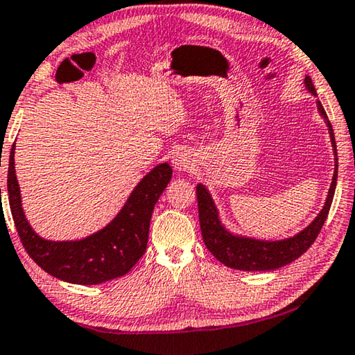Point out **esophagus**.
<instances>
[{
  "label": "esophagus",
  "mask_w": 355,
  "mask_h": 355,
  "mask_svg": "<svg viewBox=\"0 0 355 355\" xmlns=\"http://www.w3.org/2000/svg\"><path fill=\"white\" fill-rule=\"evenodd\" d=\"M191 165H193V160H191V157L187 153H178L173 157V166L176 171L190 170Z\"/></svg>",
  "instance_id": "1"
}]
</instances>
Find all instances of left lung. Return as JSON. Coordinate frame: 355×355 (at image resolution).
<instances>
[{"label":"left lung","mask_w":355,"mask_h":355,"mask_svg":"<svg viewBox=\"0 0 355 355\" xmlns=\"http://www.w3.org/2000/svg\"><path fill=\"white\" fill-rule=\"evenodd\" d=\"M307 90L316 96V90L313 87L312 79L306 76L304 79ZM320 115L326 120V126L329 128V135L335 153V171L332 178L331 189H329L327 200L324 207L321 209L318 216L310 223V225L301 231L300 234L293 235L290 239L277 240V241H266L256 240L250 237H240L227 231L221 225L218 210H216L215 202L210 196L209 190L202 184L196 185V198H198V210H200V225L204 243L207 250L214 256L225 263L229 268L241 270V271H271L277 270L293 262L297 257H301L313 241L318 237L322 225L327 218L329 210L332 206L335 187H337V174H338V159H337V145H335V137L331 121L327 120L326 110L320 101H316Z\"/></svg>","instance_id":"1"}]
</instances>
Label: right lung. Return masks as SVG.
<instances>
[{"mask_svg":"<svg viewBox=\"0 0 355 355\" xmlns=\"http://www.w3.org/2000/svg\"><path fill=\"white\" fill-rule=\"evenodd\" d=\"M15 145L8 171V196L17 232L29 257L60 281L95 285L126 275L146 251L149 221L155 202L170 182L173 170L160 164L141 179L126 204L107 226L83 240L51 241L42 239L24 216L15 174Z\"/></svg>","mask_w":355,"mask_h":355,"instance_id":"add662e5","label":"right lung"}]
</instances>
